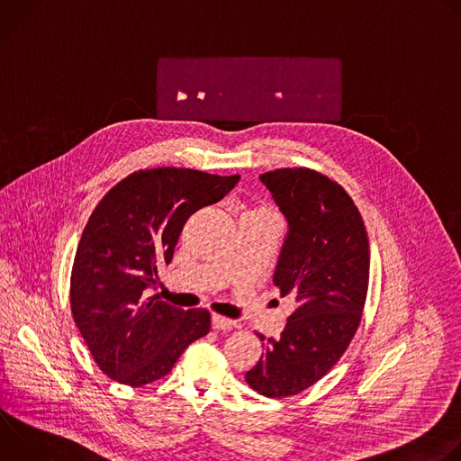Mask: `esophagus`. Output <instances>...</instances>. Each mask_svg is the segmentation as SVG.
Listing matches in <instances>:
<instances>
[{
	"label": "esophagus",
	"instance_id": "34e87169",
	"mask_svg": "<svg viewBox=\"0 0 461 461\" xmlns=\"http://www.w3.org/2000/svg\"><path fill=\"white\" fill-rule=\"evenodd\" d=\"M212 326H213V330H230V328L235 326V321H231L228 317H222L219 313H213L212 315Z\"/></svg>",
	"mask_w": 461,
	"mask_h": 461
}]
</instances>
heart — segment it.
I'll return each instance as SVG.
<instances>
[{"label":"heart","mask_w":461,"mask_h":461,"mask_svg":"<svg viewBox=\"0 0 461 461\" xmlns=\"http://www.w3.org/2000/svg\"><path fill=\"white\" fill-rule=\"evenodd\" d=\"M246 215H262V217H276V219H279V213H277V210L274 208V206H270V204H257L251 212H248Z\"/></svg>","instance_id":"heart-1"}]
</instances>
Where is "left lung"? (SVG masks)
I'll list each match as a JSON object with an SVG mask.
<instances>
[{
	"mask_svg": "<svg viewBox=\"0 0 461 461\" xmlns=\"http://www.w3.org/2000/svg\"><path fill=\"white\" fill-rule=\"evenodd\" d=\"M288 221L274 285L295 310L279 339L246 372L267 398H290L317 383L347 352L366 301L370 249L363 217L341 184L310 167L260 175Z\"/></svg>",
	"mask_w": 461,
	"mask_h": 461,
	"instance_id": "8db88e82",
	"label": "left lung"
}]
</instances>
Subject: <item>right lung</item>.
I'll list each match as a JSON object with an SVG mask.
<instances>
[{"label":"right lung","mask_w":461,"mask_h":461,"mask_svg":"<svg viewBox=\"0 0 461 461\" xmlns=\"http://www.w3.org/2000/svg\"><path fill=\"white\" fill-rule=\"evenodd\" d=\"M187 167L131 173L95 208L71 274V312L96 365L111 379L142 386L167 375L212 328L208 310H182L151 295L187 219L239 182Z\"/></svg>","instance_id":"1"}]
</instances>
